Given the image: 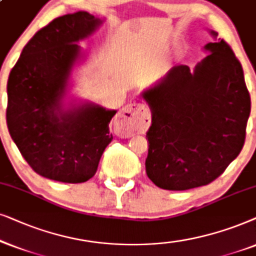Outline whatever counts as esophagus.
I'll list each match as a JSON object with an SVG mask.
<instances>
[{
  "label": "esophagus",
  "mask_w": 256,
  "mask_h": 256,
  "mask_svg": "<svg viewBox=\"0 0 256 256\" xmlns=\"http://www.w3.org/2000/svg\"><path fill=\"white\" fill-rule=\"evenodd\" d=\"M116 130L122 137L128 138L136 134H144L151 124L148 112L144 105L131 103L122 108L116 118Z\"/></svg>",
  "instance_id": "1"
}]
</instances>
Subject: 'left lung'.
<instances>
[{
	"mask_svg": "<svg viewBox=\"0 0 256 256\" xmlns=\"http://www.w3.org/2000/svg\"><path fill=\"white\" fill-rule=\"evenodd\" d=\"M204 50L208 54L193 70L173 66L142 94L152 114L146 173L162 190L212 182L244 144L250 96L242 66L224 40Z\"/></svg>",
	"mask_w": 256,
	"mask_h": 256,
	"instance_id": "obj_1",
	"label": "left lung"
}]
</instances>
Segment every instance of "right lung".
<instances>
[{
	"instance_id": "right-lung-1",
	"label": "right lung",
	"mask_w": 256,
	"mask_h": 256,
	"mask_svg": "<svg viewBox=\"0 0 256 256\" xmlns=\"http://www.w3.org/2000/svg\"><path fill=\"white\" fill-rule=\"evenodd\" d=\"M103 21L88 12L57 17L23 48L10 71L6 125L23 158L36 173L54 182L92 178L112 140L116 110L66 97L74 66L84 60L78 46Z\"/></svg>"
}]
</instances>
